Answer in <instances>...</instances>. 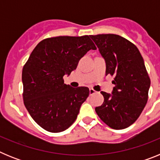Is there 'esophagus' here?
Returning <instances> with one entry per match:
<instances>
[{
  "label": "esophagus",
  "instance_id": "obj_1",
  "mask_svg": "<svg viewBox=\"0 0 160 160\" xmlns=\"http://www.w3.org/2000/svg\"><path fill=\"white\" fill-rule=\"evenodd\" d=\"M96 91L94 90V89H90V95H92V94H95Z\"/></svg>",
  "mask_w": 160,
  "mask_h": 160
}]
</instances>
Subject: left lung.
Returning <instances> with one entry per match:
<instances>
[{
  "mask_svg": "<svg viewBox=\"0 0 160 160\" xmlns=\"http://www.w3.org/2000/svg\"><path fill=\"white\" fill-rule=\"evenodd\" d=\"M106 62V75L114 76L112 94L102 91V105L95 107L100 118L112 129L133 124L148 102L151 80L138 48L116 34L90 35Z\"/></svg>",
  "mask_w": 160,
  "mask_h": 160,
  "instance_id": "left-lung-1",
  "label": "left lung"
}]
</instances>
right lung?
<instances>
[{
  "label": "right lung",
  "mask_w": 160,
  "mask_h": 160,
  "mask_svg": "<svg viewBox=\"0 0 160 160\" xmlns=\"http://www.w3.org/2000/svg\"><path fill=\"white\" fill-rule=\"evenodd\" d=\"M96 46L88 35L59 36L37 45L22 70L24 104L41 128L58 133L74 122L89 88L64 83L65 74L77 68L79 60Z\"/></svg>",
  "instance_id": "obj_1"
}]
</instances>
